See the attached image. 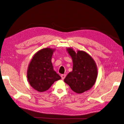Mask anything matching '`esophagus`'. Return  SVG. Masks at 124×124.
I'll list each match as a JSON object with an SVG mask.
<instances>
[{"mask_svg":"<svg viewBox=\"0 0 124 124\" xmlns=\"http://www.w3.org/2000/svg\"><path fill=\"white\" fill-rule=\"evenodd\" d=\"M61 77H62V80H63V79H64V78H65V77H66V74H62V76H61Z\"/></svg>","mask_w":124,"mask_h":124,"instance_id":"34e87169","label":"esophagus"}]
</instances>
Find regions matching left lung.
<instances>
[{"label": "left lung", "instance_id": "obj_1", "mask_svg": "<svg viewBox=\"0 0 124 124\" xmlns=\"http://www.w3.org/2000/svg\"><path fill=\"white\" fill-rule=\"evenodd\" d=\"M73 62V69L65 78L64 82L77 93L91 89L95 84L98 76L96 63L92 56L85 51L67 48Z\"/></svg>", "mask_w": 124, "mask_h": 124}]
</instances>
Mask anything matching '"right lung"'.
Returning <instances> with one entry per match:
<instances>
[{"label":"right lung","mask_w":124,"mask_h":124,"mask_svg":"<svg viewBox=\"0 0 124 124\" xmlns=\"http://www.w3.org/2000/svg\"><path fill=\"white\" fill-rule=\"evenodd\" d=\"M55 49L42 48L35 54L30 62L27 77L31 87L39 92H43L50 88L56 81L61 78L53 69L52 57Z\"/></svg>","instance_id":"obj_1"}]
</instances>
